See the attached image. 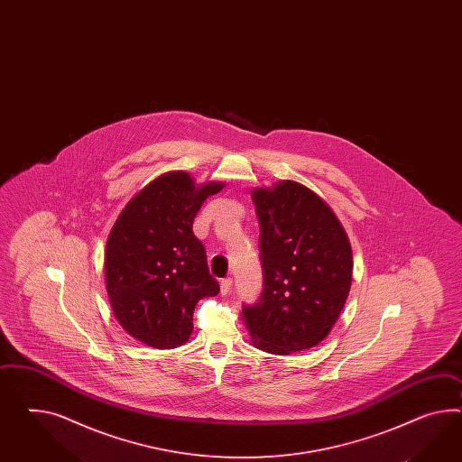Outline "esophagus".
Returning <instances> with one entry per match:
<instances>
[{
    "label": "esophagus",
    "mask_w": 462,
    "mask_h": 462,
    "mask_svg": "<svg viewBox=\"0 0 462 462\" xmlns=\"http://www.w3.org/2000/svg\"><path fill=\"white\" fill-rule=\"evenodd\" d=\"M232 286H234V282H232V279H230V277L224 279V281L220 282V292H222V296L230 294V292H232Z\"/></svg>",
    "instance_id": "1"
}]
</instances>
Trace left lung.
<instances>
[{
    "label": "left lung",
    "mask_w": 462,
    "mask_h": 462,
    "mask_svg": "<svg viewBox=\"0 0 462 462\" xmlns=\"http://www.w3.org/2000/svg\"><path fill=\"white\" fill-rule=\"evenodd\" d=\"M263 289L242 318L255 348L289 355L321 343L351 287L353 255L335 212L310 188L281 181L257 188Z\"/></svg>",
    "instance_id": "obj_1"
}]
</instances>
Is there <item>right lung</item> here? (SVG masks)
<instances>
[{
	"label": "right lung",
	"mask_w": 462,
	"mask_h": 462,
	"mask_svg": "<svg viewBox=\"0 0 462 462\" xmlns=\"http://www.w3.org/2000/svg\"><path fill=\"white\" fill-rule=\"evenodd\" d=\"M222 188L217 181L197 187L185 171H171L143 188L114 224L104 263L111 308L119 325L148 346L187 343L197 302L220 291L193 220Z\"/></svg>",
	"instance_id": "add662e5"
}]
</instances>
